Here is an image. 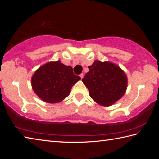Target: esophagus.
<instances>
[{
  "label": "esophagus",
  "instance_id": "1",
  "mask_svg": "<svg viewBox=\"0 0 159 159\" xmlns=\"http://www.w3.org/2000/svg\"><path fill=\"white\" fill-rule=\"evenodd\" d=\"M83 76H84V74H80V78H81V79H83Z\"/></svg>",
  "mask_w": 159,
  "mask_h": 159
}]
</instances>
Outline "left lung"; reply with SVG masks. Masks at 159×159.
<instances>
[{
  "mask_svg": "<svg viewBox=\"0 0 159 159\" xmlns=\"http://www.w3.org/2000/svg\"><path fill=\"white\" fill-rule=\"evenodd\" d=\"M82 79L89 95L99 105L111 106L124 95L128 78L117 64L95 60Z\"/></svg>",
  "mask_w": 159,
  "mask_h": 159,
  "instance_id": "1",
  "label": "left lung"
}]
</instances>
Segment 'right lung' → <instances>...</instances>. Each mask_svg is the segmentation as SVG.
Returning <instances> with one entry per match:
<instances>
[{"label":"right lung","instance_id":"obj_1","mask_svg":"<svg viewBox=\"0 0 159 159\" xmlns=\"http://www.w3.org/2000/svg\"><path fill=\"white\" fill-rule=\"evenodd\" d=\"M80 80L72 67L61 61H49L38 69L31 78V86L38 97L47 103L55 104L69 96L71 88Z\"/></svg>","mask_w":159,"mask_h":159}]
</instances>
